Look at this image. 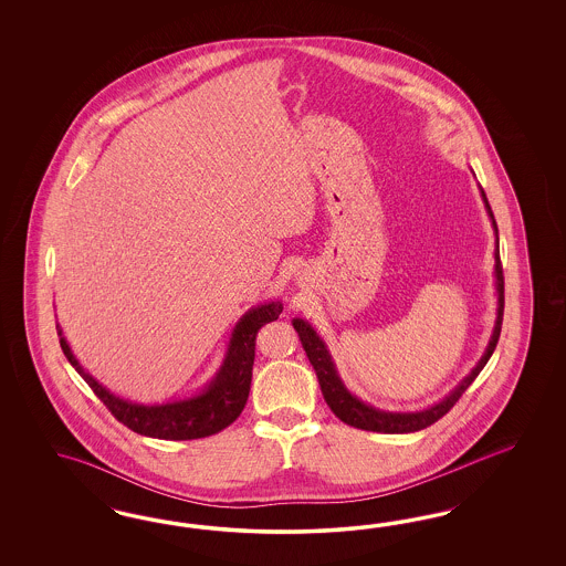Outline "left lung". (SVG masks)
Segmentation results:
<instances>
[{
    "mask_svg": "<svg viewBox=\"0 0 566 566\" xmlns=\"http://www.w3.org/2000/svg\"><path fill=\"white\" fill-rule=\"evenodd\" d=\"M481 197H483V203L488 209V216L492 220L494 226V232H496V251H494V259H496V265H494V274H496V291H497V315L496 326L492 332V338L490 344L483 353L480 363L471 369V374L464 377L463 381L446 396L444 400H440L438 405L423 409V411L417 412H388L379 411L371 405H365L363 400H359L357 396L350 395L346 390V386L343 384V379L336 371V365L332 360V355L327 350L326 343L317 336V332L313 327L308 326L305 319H292V326L298 332V338L301 344L307 353L308 360L317 374L319 379V386H322V395L326 398L327 407L332 409V412L344 421L346 426L350 428L365 429V431H377V433H411V431H419V429H426L436 423L438 419H442L446 412L450 411L459 398L463 396L464 390L473 384V379L480 376L481 369L485 367V363L492 357L494 348H496L497 338H500V329H502V313H504V275H502V263H500V249H497V226L494 220V213H492V207L488 203V197L481 189Z\"/></svg>",
    "mask_w": 566,
    "mask_h": 566,
    "instance_id": "1",
    "label": "left lung"
}]
</instances>
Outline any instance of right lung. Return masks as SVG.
<instances>
[{
  "label": "right lung",
  "mask_w": 566,
  "mask_h": 566,
  "mask_svg": "<svg viewBox=\"0 0 566 566\" xmlns=\"http://www.w3.org/2000/svg\"><path fill=\"white\" fill-rule=\"evenodd\" d=\"M280 313V301H272L247 311L232 332L220 371L209 381L206 390L187 400L151 407L124 400L120 396H114L109 390H105L95 377L86 374L83 365L72 355L60 326L57 336L70 365L83 376L91 390L126 428L137 431L140 436L159 440H197L213 436L237 421L251 390L258 332L265 324L277 319Z\"/></svg>",
  "instance_id": "right-lung-1"
}]
</instances>
